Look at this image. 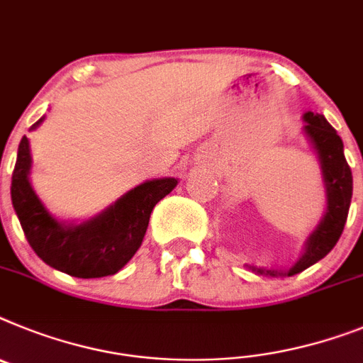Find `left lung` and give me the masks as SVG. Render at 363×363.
Instances as JSON below:
<instances>
[{"mask_svg": "<svg viewBox=\"0 0 363 363\" xmlns=\"http://www.w3.org/2000/svg\"><path fill=\"white\" fill-rule=\"evenodd\" d=\"M303 121H305L303 135L311 143L312 150L320 161L325 187V213L320 224L306 237L301 257L288 270H274V268L268 270V268L246 264L255 274L270 275V277H279V275L290 277L311 268L336 246L345 228L352 198V174L343 154V141L336 130L329 125V121L318 111L303 113Z\"/></svg>", "mask_w": 363, "mask_h": 363, "instance_id": "obj_1", "label": "left lung"}]
</instances>
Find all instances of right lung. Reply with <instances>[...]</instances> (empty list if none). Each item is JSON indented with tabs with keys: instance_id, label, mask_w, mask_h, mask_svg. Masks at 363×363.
Segmentation results:
<instances>
[{
	"instance_id": "add662e5",
	"label": "right lung",
	"mask_w": 363,
	"mask_h": 363,
	"mask_svg": "<svg viewBox=\"0 0 363 363\" xmlns=\"http://www.w3.org/2000/svg\"><path fill=\"white\" fill-rule=\"evenodd\" d=\"M43 119L45 116L30 130ZM30 169L29 139L23 135L12 172V207L34 253L55 270L80 279L117 274L141 247L154 206L178 185V178L147 179L97 215L66 222L55 218L34 193Z\"/></svg>"
}]
</instances>
